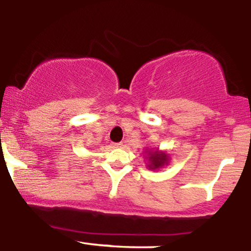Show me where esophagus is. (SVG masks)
<instances>
[{
    "mask_svg": "<svg viewBox=\"0 0 251 251\" xmlns=\"http://www.w3.org/2000/svg\"><path fill=\"white\" fill-rule=\"evenodd\" d=\"M113 148L122 149V148H124V144L123 143H116V144H113Z\"/></svg>",
    "mask_w": 251,
    "mask_h": 251,
    "instance_id": "34e87169",
    "label": "esophagus"
}]
</instances>
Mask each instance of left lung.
<instances>
[{"instance_id":"8db88e82","label":"left lung","mask_w":251,"mask_h":251,"mask_svg":"<svg viewBox=\"0 0 251 251\" xmlns=\"http://www.w3.org/2000/svg\"><path fill=\"white\" fill-rule=\"evenodd\" d=\"M145 154L146 168L152 171H157L165 166H168L171 160V157L166 151H160L159 149L146 148L143 152Z\"/></svg>"}]
</instances>
